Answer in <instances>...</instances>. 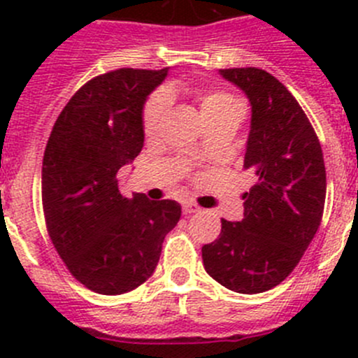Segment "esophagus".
<instances>
[{
  "instance_id": "esophagus-1",
  "label": "esophagus",
  "mask_w": 358,
  "mask_h": 358,
  "mask_svg": "<svg viewBox=\"0 0 358 358\" xmlns=\"http://www.w3.org/2000/svg\"><path fill=\"white\" fill-rule=\"evenodd\" d=\"M201 208L194 202H183V215H194V213H199Z\"/></svg>"
}]
</instances>
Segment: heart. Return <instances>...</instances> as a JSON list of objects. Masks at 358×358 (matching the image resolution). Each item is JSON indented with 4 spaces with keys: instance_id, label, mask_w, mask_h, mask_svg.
I'll return each instance as SVG.
<instances>
[{
    "instance_id": "heart-1",
    "label": "heart",
    "mask_w": 358,
    "mask_h": 358,
    "mask_svg": "<svg viewBox=\"0 0 358 358\" xmlns=\"http://www.w3.org/2000/svg\"><path fill=\"white\" fill-rule=\"evenodd\" d=\"M171 93V88L159 90V92L149 96V100L143 106L142 126L147 135L156 131L159 124H161L162 115H164L169 106ZM194 96H196V102L199 106L206 124L218 121V119L229 117V115L243 114V106H241L239 100L227 92H220V90H197Z\"/></svg>"
}]
</instances>
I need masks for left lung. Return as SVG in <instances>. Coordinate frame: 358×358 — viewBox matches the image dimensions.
Here are the masks:
<instances>
[{"label":"left lung","mask_w":358,"mask_h":358,"mask_svg":"<svg viewBox=\"0 0 358 358\" xmlns=\"http://www.w3.org/2000/svg\"><path fill=\"white\" fill-rule=\"evenodd\" d=\"M251 103L244 168L258 182L244 194V218L222 220L202 246L204 268L241 294L268 291L298 265L319 230L326 202L322 147L289 90L258 67L220 69Z\"/></svg>","instance_id":"8db88e82"}]
</instances>
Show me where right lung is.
<instances>
[{
    "label": "right lung",
    "instance_id": "right-lung-1",
    "mask_svg": "<svg viewBox=\"0 0 358 358\" xmlns=\"http://www.w3.org/2000/svg\"><path fill=\"white\" fill-rule=\"evenodd\" d=\"M168 69H117L74 93L43 157L41 197L50 239L69 272L99 294H122L156 270L162 241L182 216L176 201L131 199L117 173L143 147L142 110Z\"/></svg>",
    "mask_w": 358,
    "mask_h": 358
}]
</instances>
